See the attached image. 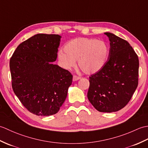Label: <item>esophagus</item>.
<instances>
[{
	"label": "esophagus",
	"mask_w": 148,
	"mask_h": 148,
	"mask_svg": "<svg viewBox=\"0 0 148 148\" xmlns=\"http://www.w3.org/2000/svg\"><path fill=\"white\" fill-rule=\"evenodd\" d=\"M79 79H81V77L76 76V75H74V76H73V79H73V81H76L79 80Z\"/></svg>",
	"instance_id": "1"
}]
</instances>
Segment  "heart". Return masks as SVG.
Segmentation results:
<instances>
[{
    "label": "heart",
    "mask_w": 148,
    "mask_h": 148,
    "mask_svg": "<svg viewBox=\"0 0 148 148\" xmlns=\"http://www.w3.org/2000/svg\"><path fill=\"white\" fill-rule=\"evenodd\" d=\"M64 51H59L58 59L65 69L78 66L84 73L92 74L101 70L108 58L109 48L106 42L95 39L79 37L72 39L64 46Z\"/></svg>",
    "instance_id": "obj_1"
}]
</instances>
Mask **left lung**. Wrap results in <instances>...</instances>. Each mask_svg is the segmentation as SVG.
Returning a JSON list of instances; mask_svg holds the SVG:
<instances>
[{
  "mask_svg": "<svg viewBox=\"0 0 148 148\" xmlns=\"http://www.w3.org/2000/svg\"><path fill=\"white\" fill-rule=\"evenodd\" d=\"M108 59L103 68L91 75L87 97L97 111H118L130 101L138 86L139 58L127 40L110 32Z\"/></svg>",
  "mask_w": 148,
  "mask_h": 148,
  "instance_id": "1",
  "label": "left lung"
}]
</instances>
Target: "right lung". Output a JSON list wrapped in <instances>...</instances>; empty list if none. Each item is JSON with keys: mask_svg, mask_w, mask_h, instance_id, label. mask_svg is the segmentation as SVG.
<instances>
[{"mask_svg": "<svg viewBox=\"0 0 148 148\" xmlns=\"http://www.w3.org/2000/svg\"><path fill=\"white\" fill-rule=\"evenodd\" d=\"M60 38L36 34L21 42L10 59L12 90L25 108L37 116L57 113L72 82L70 72L51 63L57 58Z\"/></svg>", "mask_w": 148, "mask_h": 148, "instance_id": "right-lung-1", "label": "right lung"}]
</instances>
